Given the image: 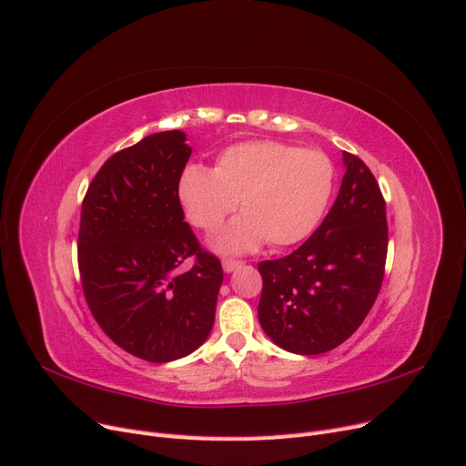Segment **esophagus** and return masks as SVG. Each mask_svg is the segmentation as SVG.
Masks as SVG:
<instances>
[{"mask_svg":"<svg viewBox=\"0 0 466 466\" xmlns=\"http://www.w3.org/2000/svg\"><path fill=\"white\" fill-rule=\"evenodd\" d=\"M239 267H241V260H234V258H225V260H222V270H225L227 274L234 272Z\"/></svg>","mask_w":466,"mask_h":466,"instance_id":"1","label":"esophagus"}]
</instances>
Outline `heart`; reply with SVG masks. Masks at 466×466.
<instances>
[{"label": "heart", "instance_id": "b5f03b06", "mask_svg": "<svg viewBox=\"0 0 466 466\" xmlns=\"http://www.w3.org/2000/svg\"><path fill=\"white\" fill-rule=\"evenodd\" d=\"M333 188L326 154L274 140H248L222 150L215 169L188 166L177 194L192 225L215 230L236 208L246 213L218 232L213 248L246 253L258 246H293L319 222Z\"/></svg>", "mask_w": 466, "mask_h": 466}]
</instances>
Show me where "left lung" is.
<instances>
[{
  "mask_svg": "<svg viewBox=\"0 0 466 466\" xmlns=\"http://www.w3.org/2000/svg\"><path fill=\"white\" fill-rule=\"evenodd\" d=\"M345 177L328 217L291 255L262 260L258 321L279 349H337L371 310L389 249L387 206L370 167L342 152Z\"/></svg>",
  "mask_w": 466,
  "mask_h": 466,
  "instance_id": "1",
  "label": "left lung"
}]
</instances>
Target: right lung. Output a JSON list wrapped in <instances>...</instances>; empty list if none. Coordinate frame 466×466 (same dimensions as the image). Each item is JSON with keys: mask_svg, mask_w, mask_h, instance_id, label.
Wrapping results in <instances>:
<instances>
[{"mask_svg": "<svg viewBox=\"0 0 466 466\" xmlns=\"http://www.w3.org/2000/svg\"><path fill=\"white\" fill-rule=\"evenodd\" d=\"M183 131L145 137L106 159L87 188L77 238L86 300L126 352L166 363L198 350L215 321L222 268L185 222L177 185ZM195 267L179 268L188 257Z\"/></svg>", "mask_w": 466, "mask_h": 466, "instance_id": "1", "label": "right lung"}]
</instances>
